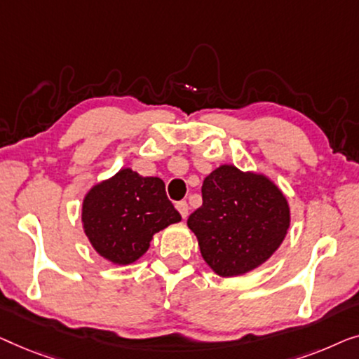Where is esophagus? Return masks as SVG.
Wrapping results in <instances>:
<instances>
[{
  "label": "esophagus",
  "mask_w": 359,
  "mask_h": 359,
  "mask_svg": "<svg viewBox=\"0 0 359 359\" xmlns=\"http://www.w3.org/2000/svg\"><path fill=\"white\" fill-rule=\"evenodd\" d=\"M175 208H177V211L184 219L189 216V205H187V201H179V203L175 205Z\"/></svg>",
  "instance_id": "1"
}]
</instances>
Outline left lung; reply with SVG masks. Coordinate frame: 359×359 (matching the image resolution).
Masks as SVG:
<instances>
[{
	"instance_id": "obj_1",
	"label": "left lung",
	"mask_w": 359,
	"mask_h": 359,
	"mask_svg": "<svg viewBox=\"0 0 359 359\" xmlns=\"http://www.w3.org/2000/svg\"><path fill=\"white\" fill-rule=\"evenodd\" d=\"M201 196L203 205L190 215L187 226L216 275L229 278L249 273L285 241L291 210L269 175L223 164L206 175Z\"/></svg>"
}]
</instances>
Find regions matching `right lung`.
I'll list each match as a JSON object with an SVG mask.
<instances>
[{
  "label": "right lung",
  "mask_w": 359,
  "mask_h": 359,
  "mask_svg": "<svg viewBox=\"0 0 359 359\" xmlns=\"http://www.w3.org/2000/svg\"><path fill=\"white\" fill-rule=\"evenodd\" d=\"M180 219L164 182L130 168L90 187L81 208L89 244L114 265L133 264L149 249L156 232Z\"/></svg>",
  "instance_id": "right-lung-1"
}]
</instances>
